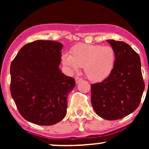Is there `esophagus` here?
Segmentation results:
<instances>
[{"label": "esophagus", "mask_w": 149, "mask_h": 149, "mask_svg": "<svg viewBox=\"0 0 149 149\" xmlns=\"http://www.w3.org/2000/svg\"><path fill=\"white\" fill-rule=\"evenodd\" d=\"M75 80H76V83H79L80 81H82V80H83V79H82L81 78H79V77H76V78H75Z\"/></svg>", "instance_id": "esophagus-1"}]
</instances>
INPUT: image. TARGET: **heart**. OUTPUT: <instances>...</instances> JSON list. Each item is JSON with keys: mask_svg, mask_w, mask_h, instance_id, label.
Listing matches in <instances>:
<instances>
[{"mask_svg": "<svg viewBox=\"0 0 149 149\" xmlns=\"http://www.w3.org/2000/svg\"><path fill=\"white\" fill-rule=\"evenodd\" d=\"M71 54L65 52L61 61L71 73L83 67L85 76L92 82L105 80L112 73L116 64V53L111 46L80 43L71 49Z\"/></svg>", "mask_w": 149, "mask_h": 149, "instance_id": "obj_1", "label": "heart"}]
</instances>
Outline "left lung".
Instances as JSON below:
<instances>
[{
	"instance_id": "8db88e82",
	"label": "left lung",
	"mask_w": 149,
	"mask_h": 149,
	"mask_svg": "<svg viewBox=\"0 0 149 149\" xmlns=\"http://www.w3.org/2000/svg\"><path fill=\"white\" fill-rule=\"evenodd\" d=\"M115 49L116 61L111 75L91 85L92 105L102 118H123L139 107L145 88L137 54L123 41L107 40Z\"/></svg>"
}]
</instances>
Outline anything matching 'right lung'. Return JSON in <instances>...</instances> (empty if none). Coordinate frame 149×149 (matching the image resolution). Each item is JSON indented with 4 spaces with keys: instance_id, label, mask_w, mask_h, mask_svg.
Wrapping results in <instances>:
<instances>
[{
    "instance_id": "1",
    "label": "right lung",
    "mask_w": 149,
    "mask_h": 149,
    "mask_svg": "<svg viewBox=\"0 0 149 149\" xmlns=\"http://www.w3.org/2000/svg\"><path fill=\"white\" fill-rule=\"evenodd\" d=\"M63 45L54 40L26 44L10 66V92L21 116L39 125H52L65 117L74 78L59 69Z\"/></svg>"
}]
</instances>
